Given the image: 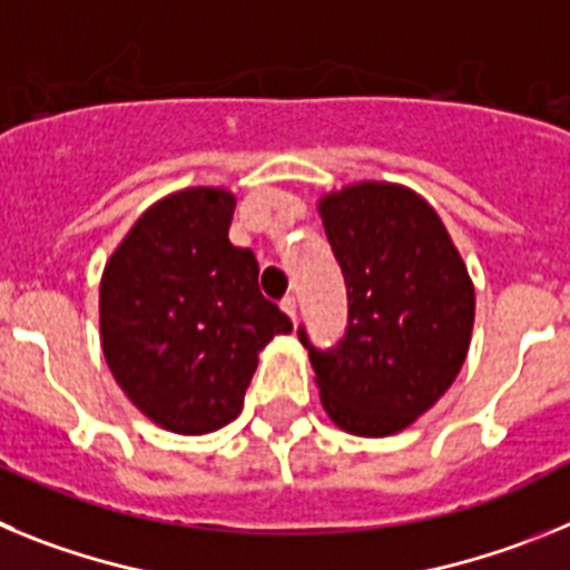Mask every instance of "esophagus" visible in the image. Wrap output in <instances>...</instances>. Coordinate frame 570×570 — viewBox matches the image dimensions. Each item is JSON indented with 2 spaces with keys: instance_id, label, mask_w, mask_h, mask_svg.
Here are the masks:
<instances>
[{
  "instance_id": "34e87169",
  "label": "esophagus",
  "mask_w": 570,
  "mask_h": 570,
  "mask_svg": "<svg viewBox=\"0 0 570 570\" xmlns=\"http://www.w3.org/2000/svg\"><path fill=\"white\" fill-rule=\"evenodd\" d=\"M279 305H282V311H285V314L291 316V320H296V299H294V296H285V299H282Z\"/></svg>"
}]
</instances>
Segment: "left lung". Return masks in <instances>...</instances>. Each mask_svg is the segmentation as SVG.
Here are the masks:
<instances>
[{
	"label": "left lung",
	"mask_w": 570,
	"mask_h": 570,
	"mask_svg": "<svg viewBox=\"0 0 570 570\" xmlns=\"http://www.w3.org/2000/svg\"><path fill=\"white\" fill-rule=\"evenodd\" d=\"M316 210L347 288L340 345L316 351L299 331L322 407L347 434H400L460 374L473 282L440 214L405 185L362 179L322 194Z\"/></svg>",
	"instance_id": "obj_1"
}]
</instances>
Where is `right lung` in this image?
I'll use <instances>...</instances> for the list:
<instances>
[{"mask_svg":"<svg viewBox=\"0 0 570 570\" xmlns=\"http://www.w3.org/2000/svg\"><path fill=\"white\" fill-rule=\"evenodd\" d=\"M236 196L194 185L156 199L108 256L99 340L154 425L183 436L236 420L259 351L294 325L259 294V262L228 239Z\"/></svg>","mask_w":570,"mask_h":570,"instance_id":"add662e5","label":"right lung"}]
</instances>
